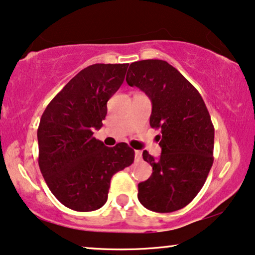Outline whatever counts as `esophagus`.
Returning a JSON list of instances; mask_svg holds the SVG:
<instances>
[{"label":"esophagus","mask_w":255,"mask_h":255,"mask_svg":"<svg viewBox=\"0 0 255 255\" xmlns=\"http://www.w3.org/2000/svg\"><path fill=\"white\" fill-rule=\"evenodd\" d=\"M142 158V151L141 150H135V159L136 161H140Z\"/></svg>","instance_id":"34e87169"}]
</instances>
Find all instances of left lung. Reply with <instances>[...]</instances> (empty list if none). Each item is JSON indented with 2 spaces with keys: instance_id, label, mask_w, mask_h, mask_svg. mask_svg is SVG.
<instances>
[{
  "instance_id": "1",
  "label": "left lung",
  "mask_w": 255,
  "mask_h": 255,
  "mask_svg": "<svg viewBox=\"0 0 255 255\" xmlns=\"http://www.w3.org/2000/svg\"><path fill=\"white\" fill-rule=\"evenodd\" d=\"M126 81L149 97L150 126L161 130V156L142 154L152 174L138 183L137 198L150 211H177L201 191L212 167L215 128L209 111L198 91L164 60L131 63Z\"/></svg>"
}]
</instances>
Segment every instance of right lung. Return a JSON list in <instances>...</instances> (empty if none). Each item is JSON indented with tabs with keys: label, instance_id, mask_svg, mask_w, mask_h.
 Wrapping results in <instances>:
<instances>
[{
	"label": "right lung",
	"instance_id": "right-lung-1",
	"mask_svg": "<svg viewBox=\"0 0 255 255\" xmlns=\"http://www.w3.org/2000/svg\"><path fill=\"white\" fill-rule=\"evenodd\" d=\"M128 64H94L81 70L51 100L37 130L38 164L58 201L88 212L107 202L112 176L134 162L125 142L106 147L93 137L103 127L107 101L124 83Z\"/></svg>",
	"mask_w": 255,
	"mask_h": 255
}]
</instances>
